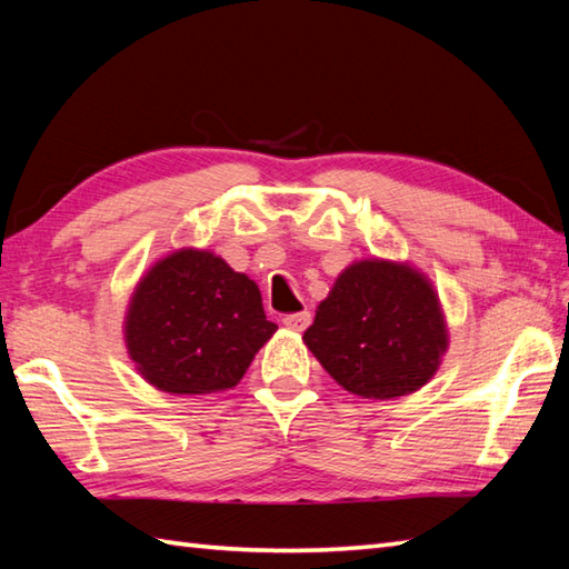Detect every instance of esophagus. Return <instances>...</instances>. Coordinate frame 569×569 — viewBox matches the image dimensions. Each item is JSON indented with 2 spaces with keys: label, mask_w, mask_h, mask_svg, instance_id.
<instances>
[{
  "label": "esophagus",
  "mask_w": 569,
  "mask_h": 569,
  "mask_svg": "<svg viewBox=\"0 0 569 569\" xmlns=\"http://www.w3.org/2000/svg\"><path fill=\"white\" fill-rule=\"evenodd\" d=\"M283 325L291 332H303L308 325H310V312L303 310V312H296V316H286L283 318Z\"/></svg>",
  "instance_id": "obj_1"
}]
</instances>
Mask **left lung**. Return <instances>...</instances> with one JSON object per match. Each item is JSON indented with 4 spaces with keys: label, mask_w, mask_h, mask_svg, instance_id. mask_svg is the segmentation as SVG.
<instances>
[{
    "label": "left lung",
    "mask_w": 569,
    "mask_h": 569,
    "mask_svg": "<svg viewBox=\"0 0 569 569\" xmlns=\"http://www.w3.org/2000/svg\"><path fill=\"white\" fill-rule=\"evenodd\" d=\"M345 391L391 401L438 373L450 330L430 278L401 259H357L335 278L303 335Z\"/></svg>",
    "instance_id": "1"
}]
</instances>
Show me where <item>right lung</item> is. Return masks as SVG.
Wrapping results in <instances>:
<instances>
[{"instance_id":"right-lung-1","label":"right lung","mask_w":569,"mask_h":569,"mask_svg":"<svg viewBox=\"0 0 569 569\" xmlns=\"http://www.w3.org/2000/svg\"><path fill=\"white\" fill-rule=\"evenodd\" d=\"M276 330L259 286L196 247L166 253L143 271L122 325L141 379L171 396L234 389Z\"/></svg>"}]
</instances>
